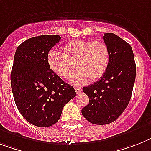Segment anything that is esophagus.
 Segmentation results:
<instances>
[{
  "label": "esophagus",
  "instance_id": "esophagus-1",
  "mask_svg": "<svg viewBox=\"0 0 151 151\" xmlns=\"http://www.w3.org/2000/svg\"><path fill=\"white\" fill-rule=\"evenodd\" d=\"M75 90H76V92L77 94H78V93H80L81 92H82V89H81V87H78V86L75 87Z\"/></svg>",
  "mask_w": 151,
  "mask_h": 151
}]
</instances>
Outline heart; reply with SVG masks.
<instances>
[{"mask_svg":"<svg viewBox=\"0 0 151 151\" xmlns=\"http://www.w3.org/2000/svg\"><path fill=\"white\" fill-rule=\"evenodd\" d=\"M62 54L51 51L46 60L52 73L62 78L73 73L74 66L78 70L70 78L72 84L79 86L103 77L109 65V50L100 41L73 40L64 45Z\"/></svg>","mask_w":151,"mask_h":151,"instance_id":"1","label":"heart"}]
</instances>
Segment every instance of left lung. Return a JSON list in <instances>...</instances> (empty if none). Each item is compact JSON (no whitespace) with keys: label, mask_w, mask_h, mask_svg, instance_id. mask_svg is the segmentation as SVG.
<instances>
[{"label":"left lung","mask_w":151,"mask_h":151,"mask_svg":"<svg viewBox=\"0 0 151 151\" xmlns=\"http://www.w3.org/2000/svg\"><path fill=\"white\" fill-rule=\"evenodd\" d=\"M109 50V62L100 79L83 90L89 104L82 114L91 123L105 125L117 119L131 98L136 78V64L131 46L113 33L103 37Z\"/></svg>","instance_id":"obj_1"}]
</instances>
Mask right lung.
<instances>
[{"instance_id":"right-lung-1","label":"right lung","mask_w":151,"mask_h":151,"mask_svg":"<svg viewBox=\"0 0 151 151\" xmlns=\"http://www.w3.org/2000/svg\"><path fill=\"white\" fill-rule=\"evenodd\" d=\"M60 39L55 35L31 38L17 47L14 58L11 84L15 104L27 121L39 127L57 123L64 106L76 95L47 64L48 52Z\"/></svg>"}]
</instances>
